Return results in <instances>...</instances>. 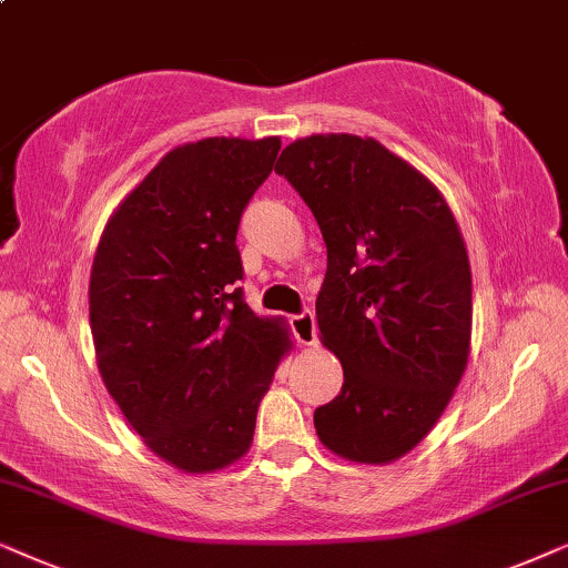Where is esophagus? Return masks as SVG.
Instances as JSON below:
<instances>
[{
  "instance_id": "obj_1",
  "label": "esophagus",
  "mask_w": 568,
  "mask_h": 568,
  "mask_svg": "<svg viewBox=\"0 0 568 568\" xmlns=\"http://www.w3.org/2000/svg\"><path fill=\"white\" fill-rule=\"evenodd\" d=\"M291 329L298 345H314L316 343V320L312 312H301L291 316Z\"/></svg>"
}]
</instances>
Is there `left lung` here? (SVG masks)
I'll return each mask as SVG.
<instances>
[{
    "instance_id": "left-lung-1",
    "label": "left lung",
    "mask_w": 568,
    "mask_h": 568,
    "mask_svg": "<svg viewBox=\"0 0 568 568\" xmlns=\"http://www.w3.org/2000/svg\"><path fill=\"white\" fill-rule=\"evenodd\" d=\"M275 173L327 244L316 322L345 382L316 407V434L337 457L387 465L426 438L465 374L473 275L463 233L442 192L374 138L296 140Z\"/></svg>"
}]
</instances>
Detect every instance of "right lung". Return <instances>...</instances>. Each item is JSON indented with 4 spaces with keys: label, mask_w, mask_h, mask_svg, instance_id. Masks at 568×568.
Instances as JSON below:
<instances>
[{
    "label": "right lung",
    "mask_w": 568,
    "mask_h": 568,
    "mask_svg": "<svg viewBox=\"0 0 568 568\" xmlns=\"http://www.w3.org/2000/svg\"><path fill=\"white\" fill-rule=\"evenodd\" d=\"M280 138L173 148L105 223L90 270V332L105 389L165 463L215 473L252 447L291 337L236 283L248 200Z\"/></svg>",
    "instance_id": "1"
}]
</instances>
